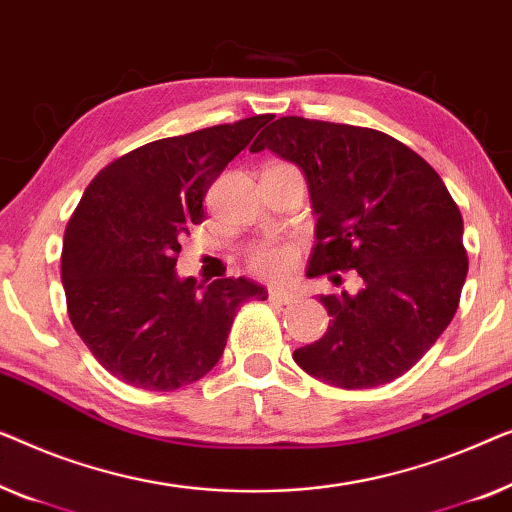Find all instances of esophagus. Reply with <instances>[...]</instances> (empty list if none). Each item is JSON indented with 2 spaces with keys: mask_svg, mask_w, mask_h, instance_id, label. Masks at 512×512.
Wrapping results in <instances>:
<instances>
[{
  "mask_svg": "<svg viewBox=\"0 0 512 512\" xmlns=\"http://www.w3.org/2000/svg\"><path fill=\"white\" fill-rule=\"evenodd\" d=\"M269 299L276 301V304H294V301H297V294L287 290H271Z\"/></svg>",
  "mask_w": 512,
  "mask_h": 512,
  "instance_id": "1",
  "label": "esophagus"
}]
</instances>
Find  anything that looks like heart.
I'll return each mask as SVG.
<instances>
[{"label": "heart", "mask_w": 512, "mask_h": 512, "mask_svg": "<svg viewBox=\"0 0 512 512\" xmlns=\"http://www.w3.org/2000/svg\"><path fill=\"white\" fill-rule=\"evenodd\" d=\"M299 248L287 241H262L248 253V266L257 276L283 280L297 269Z\"/></svg>", "instance_id": "1"}]
</instances>
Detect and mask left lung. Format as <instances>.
Returning <instances> with one entry per match:
<instances>
[{
	"mask_svg": "<svg viewBox=\"0 0 512 512\" xmlns=\"http://www.w3.org/2000/svg\"><path fill=\"white\" fill-rule=\"evenodd\" d=\"M264 148L308 181L318 215L308 276L357 278V292L322 294L327 334L294 362L343 390L399 378L455 318L469 271L448 187L415 150L369 127L285 115L250 146Z\"/></svg>",
	"mask_w": 512,
	"mask_h": 512,
	"instance_id": "1",
	"label": "left lung"
}]
</instances>
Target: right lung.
I'll return each mask as SVG.
<instances>
[{
    "instance_id": "obj_1",
    "label": "right lung",
    "mask_w": 512,
    "mask_h": 512,
    "mask_svg": "<svg viewBox=\"0 0 512 512\" xmlns=\"http://www.w3.org/2000/svg\"><path fill=\"white\" fill-rule=\"evenodd\" d=\"M269 115L160 139L92 178L64 232L62 285L76 334L111 376L171 392L218 364L241 304L269 294L248 278L201 290L176 276L204 197Z\"/></svg>"
}]
</instances>
